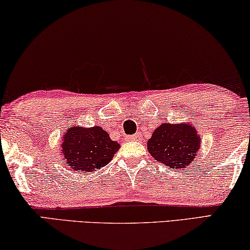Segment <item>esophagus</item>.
<instances>
[{
  "instance_id": "esophagus-1",
  "label": "esophagus",
  "mask_w": 250,
  "mask_h": 250,
  "mask_svg": "<svg viewBox=\"0 0 250 250\" xmlns=\"http://www.w3.org/2000/svg\"><path fill=\"white\" fill-rule=\"evenodd\" d=\"M138 139H139V134H134V136L128 137V140H130V141H136Z\"/></svg>"
}]
</instances>
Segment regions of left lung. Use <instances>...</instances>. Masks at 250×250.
I'll return each mask as SVG.
<instances>
[{"label":"left lung","mask_w":250,"mask_h":250,"mask_svg":"<svg viewBox=\"0 0 250 250\" xmlns=\"http://www.w3.org/2000/svg\"><path fill=\"white\" fill-rule=\"evenodd\" d=\"M200 146V136L195 125L189 122H164L157 126L146 142L153 159L169 169L187 168L195 162Z\"/></svg>","instance_id":"obj_1"}]
</instances>
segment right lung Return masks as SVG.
<instances>
[{
    "instance_id": "obj_1",
    "label": "right lung",
    "mask_w": 250,
    "mask_h": 250,
    "mask_svg": "<svg viewBox=\"0 0 250 250\" xmlns=\"http://www.w3.org/2000/svg\"><path fill=\"white\" fill-rule=\"evenodd\" d=\"M120 145L110 139L109 133L96 125H70L62 134V164L74 171L91 172L101 169L112 160Z\"/></svg>"
}]
</instances>
